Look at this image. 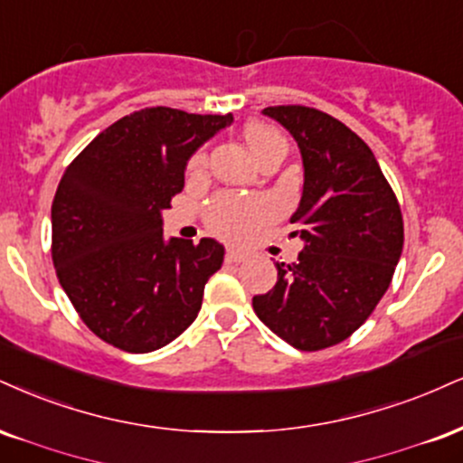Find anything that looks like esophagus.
<instances>
[{
    "label": "esophagus",
    "instance_id": "34e87169",
    "mask_svg": "<svg viewBox=\"0 0 463 463\" xmlns=\"http://www.w3.org/2000/svg\"><path fill=\"white\" fill-rule=\"evenodd\" d=\"M246 260V254L241 252V250H228L226 252V263H243Z\"/></svg>",
    "mask_w": 463,
    "mask_h": 463
}]
</instances>
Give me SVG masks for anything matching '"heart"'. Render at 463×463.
<instances>
[{
  "mask_svg": "<svg viewBox=\"0 0 463 463\" xmlns=\"http://www.w3.org/2000/svg\"><path fill=\"white\" fill-rule=\"evenodd\" d=\"M243 140L259 164L274 153H287L285 136L265 122H248L243 127ZM204 165H207V153L196 150L187 161V175H200ZM267 213L269 211L263 200L239 196V194H220L209 203L204 220L209 231L217 237H224L228 241H248L263 224Z\"/></svg>",
  "mask_w": 463,
  "mask_h": 463,
  "instance_id": "obj_1",
  "label": "heart"
}]
</instances>
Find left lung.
Masks as SVG:
<instances>
[{
    "label": "left lung",
    "mask_w": 463,
    "mask_h": 463,
    "mask_svg": "<svg viewBox=\"0 0 463 463\" xmlns=\"http://www.w3.org/2000/svg\"><path fill=\"white\" fill-rule=\"evenodd\" d=\"M302 150L304 192L291 222L304 250L276 263L254 313L302 352L343 343L369 319L403 250V215L371 148L334 116L304 105L265 108Z\"/></svg>",
    "instance_id": "8db88e82"
}]
</instances>
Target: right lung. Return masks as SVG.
Segmentation results:
<instances>
[{
	"label": "right lung",
	"mask_w": 463,
	"mask_h": 463,
	"mask_svg": "<svg viewBox=\"0 0 463 463\" xmlns=\"http://www.w3.org/2000/svg\"><path fill=\"white\" fill-rule=\"evenodd\" d=\"M232 114L146 108L116 120L71 161L52 204V259L80 319L105 343L148 354L175 341L224 260L213 239L164 241L161 211L185 164Z\"/></svg>",
	"instance_id": "right-lung-1"
}]
</instances>
